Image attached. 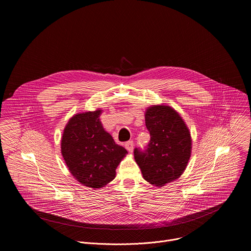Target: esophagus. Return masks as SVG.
<instances>
[{"instance_id": "obj_1", "label": "esophagus", "mask_w": 251, "mask_h": 251, "mask_svg": "<svg viewBox=\"0 0 251 251\" xmlns=\"http://www.w3.org/2000/svg\"><path fill=\"white\" fill-rule=\"evenodd\" d=\"M125 147H126V149L130 152V153H132L133 152V149H134V142L133 141H128L126 144H125Z\"/></svg>"}]
</instances>
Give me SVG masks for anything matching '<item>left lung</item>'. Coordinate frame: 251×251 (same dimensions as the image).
Masks as SVG:
<instances>
[{
	"label": "left lung",
	"mask_w": 251,
	"mask_h": 251,
	"mask_svg": "<svg viewBox=\"0 0 251 251\" xmlns=\"http://www.w3.org/2000/svg\"><path fill=\"white\" fill-rule=\"evenodd\" d=\"M145 123L151 139L146 150L135 148V161L148 183L163 187L180 177L187 168L191 133L180 114L167 105L148 107Z\"/></svg>",
	"instance_id": "obj_1"
}]
</instances>
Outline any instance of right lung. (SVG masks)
I'll return each mask as SVG.
<instances>
[{
	"instance_id": "obj_1",
	"label": "right lung",
	"mask_w": 251,
	"mask_h": 251,
	"mask_svg": "<svg viewBox=\"0 0 251 251\" xmlns=\"http://www.w3.org/2000/svg\"><path fill=\"white\" fill-rule=\"evenodd\" d=\"M101 113L97 109L73 116L61 137V154L69 172L92 189H101L114 180L116 168L127 154L104 130Z\"/></svg>"
}]
</instances>
